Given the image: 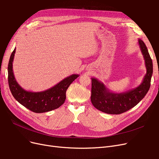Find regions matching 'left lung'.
<instances>
[{
  "label": "left lung",
  "mask_w": 159,
  "mask_h": 159,
  "mask_svg": "<svg viewBox=\"0 0 159 159\" xmlns=\"http://www.w3.org/2000/svg\"><path fill=\"white\" fill-rule=\"evenodd\" d=\"M139 45L145 60L147 72L138 87L123 93H114L98 79L91 78V102L93 106L107 114H121L137 105L145 98L151 86L152 61L145 43L139 39Z\"/></svg>",
  "instance_id": "left-lung-1"
}]
</instances>
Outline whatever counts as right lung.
Segmentation results:
<instances>
[{
	"instance_id": "right-lung-1",
	"label": "right lung",
	"mask_w": 159,
	"mask_h": 159,
	"mask_svg": "<svg viewBox=\"0 0 159 159\" xmlns=\"http://www.w3.org/2000/svg\"><path fill=\"white\" fill-rule=\"evenodd\" d=\"M16 48L12 52L8 66V81L9 88L18 102L34 113H45L60 107L66 98V92L70 85L79 77L72 74L67 77L52 88L40 92H32L24 89L18 84L14 75L12 62Z\"/></svg>"
}]
</instances>
